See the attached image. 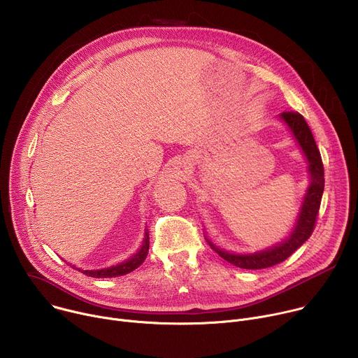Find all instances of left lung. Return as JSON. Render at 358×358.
Wrapping results in <instances>:
<instances>
[{"instance_id":"left-lung-1","label":"left lung","mask_w":358,"mask_h":358,"mask_svg":"<svg viewBox=\"0 0 358 358\" xmlns=\"http://www.w3.org/2000/svg\"><path fill=\"white\" fill-rule=\"evenodd\" d=\"M279 120L287 127L292 133L294 141L300 147L303 156L308 163V174H309V187L306 189L303 196L301 206L299 208V214L293 224L289 235L265 249L255 250L249 253H236L220 248L215 245L207 234L203 235L208 245L220 255L227 262L242 268V269H265L273 265H278L287 259L290 255L299 249L313 232L316 217L320 208L322 195L324 191V169L320 157V151L316 145L313 134L303 119L301 115L294 112H285L279 115Z\"/></svg>"}]
</instances>
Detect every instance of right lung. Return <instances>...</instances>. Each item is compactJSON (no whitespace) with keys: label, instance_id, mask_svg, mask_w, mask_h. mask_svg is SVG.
<instances>
[{"label":"right lung","instance_id":"right-lung-1","mask_svg":"<svg viewBox=\"0 0 358 358\" xmlns=\"http://www.w3.org/2000/svg\"><path fill=\"white\" fill-rule=\"evenodd\" d=\"M148 248H150V238H148V229H144V238L141 242V246L137 249V252L134 255H131L130 258H127L126 261L109 266V268H103V269H94V271H83L79 269L76 266H72L75 269H78L79 272H82L86 276H92V278H116V276H123L127 275L130 272H133L134 269H137L147 258L148 253Z\"/></svg>","mask_w":358,"mask_h":358}]
</instances>
